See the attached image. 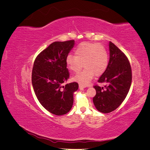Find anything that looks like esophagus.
I'll list each match as a JSON object with an SVG mask.
<instances>
[{
	"label": "esophagus",
	"instance_id": "esophagus-1",
	"mask_svg": "<svg viewBox=\"0 0 150 150\" xmlns=\"http://www.w3.org/2000/svg\"><path fill=\"white\" fill-rule=\"evenodd\" d=\"M79 88L80 89H84V88H86V86H84V85H83V84H79Z\"/></svg>",
	"mask_w": 150,
	"mask_h": 150
}]
</instances>
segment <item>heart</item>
Masks as SVG:
<instances>
[{"label":"heart","instance_id":"1","mask_svg":"<svg viewBox=\"0 0 150 150\" xmlns=\"http://www.w3.org/2000/svg\"><path fill=\"white\" fill-rule=\"evenodd\" d=\"M74 55H68L66 62L69 70L74 73L81 71L83 64L85 69L72 78L80 83H89L94 74L101 76L108 67V54L101 44L88 42L81 43L75 49Z\"/></svg>","mask_w":150,"mask_h":150}]
</instances>
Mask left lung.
Segmentation results:
<instances>
[{"label":"left lung","mask_w":150,"mask_h":150,"mask_svg":"<svg viewBox=\"0 0 150 150\" xmlns=\"http://www.w3.org/2000/svg\"><path fill=\"white\" fill-rule=\"evenodd\" d=\"M110 61L106 71L98 80L104 87L94 86L96 96L93 103L97 110L103 113L115 110L125 100L132 81V72L128 59L111 42H109Z\"/></svg>","instance_id":"obj_1"}]
</instances>
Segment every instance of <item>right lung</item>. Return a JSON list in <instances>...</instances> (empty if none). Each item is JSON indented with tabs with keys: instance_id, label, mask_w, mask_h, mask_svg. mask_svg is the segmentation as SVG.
Instances as JSON below:
<instances>
[{
	"instance_id": "1",
	"label": "right lung",
	"mask_w": 150,
	"mask_h": 150,
	"mask_svg": "<svg viewBox=\"0 0 150 150\" xmlns=\"http://www.w3.org/2000/svg\"><path fill=\"white\" fill-rule=\"evenodd\" d=\"M74 46V40L54 42L39 54L32 71V84L41 105L57 116L69 112L74 101L73 94L78 84H66L69 73L66 57Z\"/></svg>"
}]
</instances>
